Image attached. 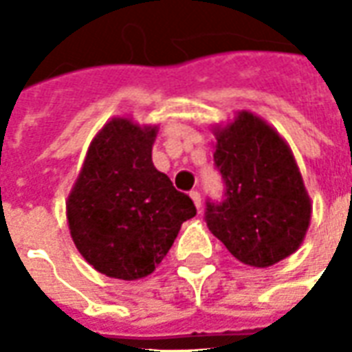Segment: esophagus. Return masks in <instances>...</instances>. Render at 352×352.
I'll return each mask as SVG.
<instances>
[{"mask_svg": "<svg viewBox=\"0 0 352 352\" xmlns=\"http://www.w3.org/2000/svg\"><path fill=\"white\" fill-rule=\"evenodd\" d=\"M190 198L194 199V204H196V207H201V196H199V192L198 190H192L190 192Z\"/></svg>", "mask_w": 352, "mask_h": 352, "instance_id": "1", "label": "esophagus"}]
</instances>
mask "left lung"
<instances>
[{
	"mask_svg": "<svg viewBox=\"0 0 352 352\" xmlns=\"http://www.w3.org/2000/svg\"><path fill=\"white\" fill-rule=\"evenodd\" d=\"M214 169L221 199L206 201V222L239 262L267 267L300 247L311 219L309 196L294 156L272 126L239 113L217 131Z\"/></svg>",
	"mask_w": 352,
	"mask_h": 352,
	"instance_id": "left-lung-1",
	"label": "left lung"
}]
</instances>
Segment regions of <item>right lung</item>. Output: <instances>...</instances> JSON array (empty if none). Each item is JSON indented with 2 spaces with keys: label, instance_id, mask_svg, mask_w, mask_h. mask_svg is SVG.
Wrapping results in <instances>:
<instances>
[{
  "label": "right lung",
  "instance_id": "add662e5",
  "mask_svg": "<svg viewBox=\"0 0 352 352\" xmlns=\"http://www.w3.org/2000/svg\"><path fill=\"white\" fill-rule=\"evenodd\" d=\"M156 128L126 118L103 126L88 148L67 222L88 264L115 279H141L160 264L196 206L153 164Z\"/></svg>",
  "mask_w": 352,
  "mask_h": 352
}]
</instances>
